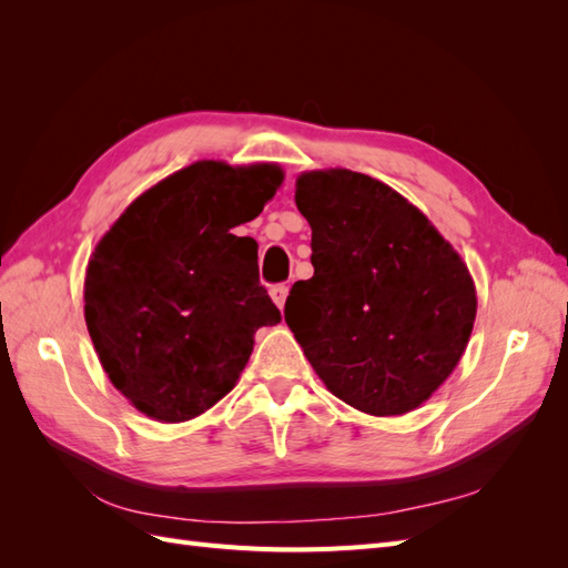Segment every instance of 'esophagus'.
Returning a JSON list of instances; mask_svg holds the SVG:
<instances>
[{
    "mask_svg": "<svg viewBox=\"0 0 568 568\" xmlns=\"http://www.w3.org/2000/svg\"><path fill=\"white\" fill-rule=\"evenodd\" d=\"M270 296H272L274 303H277L280 311H284V303H286V296H288V286L286 284H274L270 288Z\"/></svg>",
    "mask_w": 568,
    "mask_h": 568,
    "instance_id": "34e87169",
    "label": "esophagus"
}]
</instances>
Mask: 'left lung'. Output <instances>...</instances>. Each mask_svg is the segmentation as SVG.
<instances>
[{
	"instance_id": "8db88e82",
	"label": "left lung",
	"mask_w": 568,
	"mask_h": 568,
	"mask_svg": "<svg viewBox=\"0 0 568 568\" xmlns=\"http://www.w3.org/2000/svg\"><path fill=\"white\" fill-rule=\"evenodd\" d=\"M313 230L311 280L284 320L336 398L405 415L448 379L476 320L467 265L428 217L379 180L315 170L296 182Z\"/></svg>"
}]
</instances>
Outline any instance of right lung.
<instances>
[{
	"instance_id": "add662e5",
	"label": "right lung",
	"mask_w": 568,
	"mask_h": 568,
	"mask_svg": "<svg viewBox=\"0 0 568 568\" xmlns=\"http://www.w3.org/2000/svg\"><path fill=\"white\" fill-rule=\"evenodd\" d=\"M284 173L199 161L151 186L97 244L84 322L111 384L159 422H186L227 395L253 334L282 320L257 280L261 215Z\"/></svg>"
}]
</instances>
